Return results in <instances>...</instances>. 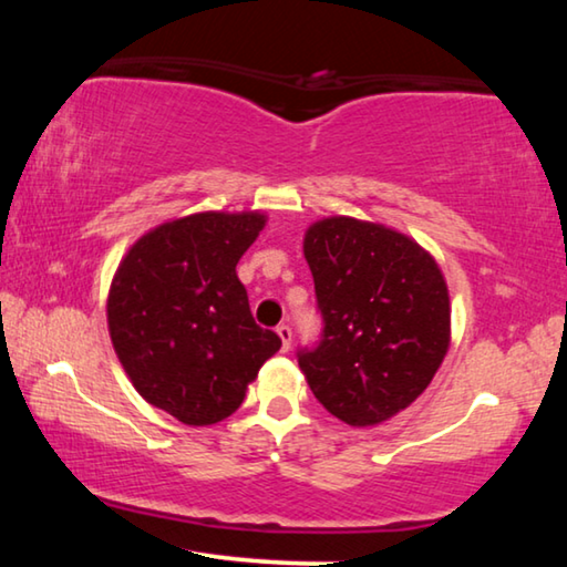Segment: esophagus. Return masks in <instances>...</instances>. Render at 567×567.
<instances>
[{
	"label": "esophagus",
	"mask_w": 567,
	"mask_h": 567,
	"mask_svg": "<svg viewBox=\"0 0 567 567\" xmlns=\"http://www.w3.org/2000/svg\"><path fill=\"white\" fill-rule=\"evenodd\" d=\"M277 334H280V340H282V350L285 352L290 350V344H292V328H290V324H280V328H277Z\"/></svg>",
	"instance_id": "1"
}]
</instances>
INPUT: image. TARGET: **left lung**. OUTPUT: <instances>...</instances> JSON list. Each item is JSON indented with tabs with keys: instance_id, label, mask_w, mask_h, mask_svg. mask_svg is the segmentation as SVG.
Masks as SVG:
<instances>
[{
	"instance_id": "left-lung-1",
	"label": "left lung",
	"mask_w": 567,
	"mask_h": 567,
	"mask_svg": "<svg viewBox=\"0 0 567 567\" xmlns=\"http://www.w3.org/2000/svg\"><path fill=\"white\" fill-rule=\"evenodd\" d=\"M305 260L322 340L297 352L312 395L352 427L415 402L450 348V295L435 257L398 229L354 217L307 227Z\"/></svg>"
}]
</instances>
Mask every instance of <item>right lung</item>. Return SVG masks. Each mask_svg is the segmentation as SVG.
Here are the masks:
<instances>
[{"label":"right lung","instance_id":"obj_1","mask_svg":"<svg viewBox=\"0 0 567 567\" xmlns=\"http://www.w3.org/2000/svg\"><path fill=\"white\" fill-rule=\"evenodd\" d=\"M262 213H197L142 235L122 257L107 297L114 352L134 390L185 425H215L282 348L252 320L239 257Z\"/></svg>","mask_w":567,"mask_h":567}]
</instances>
